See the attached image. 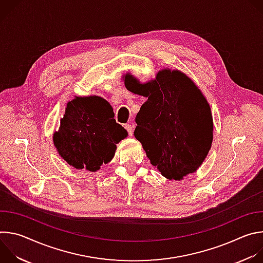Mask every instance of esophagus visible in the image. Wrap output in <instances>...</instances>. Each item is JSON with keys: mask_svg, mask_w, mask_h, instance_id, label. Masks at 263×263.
I'll return each instance as SVG.
<instances>
[{"mask_svg": "<svg viewBox=\"0 0 263 263\" xmlns=\"http://www.w3.org/2000/svg\"><path fill=\"white\" fill-rule=\"evenodd\" d=\"M125 128H126V130L128 131V134H129L130 136H132V135H133V126H132L131 124H126V125H125Z\"/></svg>", "mask_w": 263, "mask_h": 263, "instance_id": "34e87169", "label": "esophagus"}]
</instances>
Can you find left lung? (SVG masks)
Wrapping results in <instances>:
<instances>
[{
  "instance_id": "8db88e82",
  "label": "left lung",
  "mask_w": 263,
  "mask_h": 263,
  "mask_svg": "<svg viewBox=\"0 0 263 263\" xmlns=\"http://www.w3.org/2000/svg\"><path fill=\"white\" fill-rule=\"evenodd\" d=\"M124 79L129 91L146 98L135 119L134 136L152 165L170 180L195 173L213 138L210 106L201 90L178 69H161L144 84L130 73Z\"/></svg>"
}]
</instances>
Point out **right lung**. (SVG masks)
<instances>
[{
  "label": "right lung",
  "mask_w": 263,
  "mask_h": 263,
  "mask_svg": "<svg viewBox=\"0 0 263 263\" xmlns=\"http://www.w3.org/2000/svg\"><path fill=\"white\" fill-rule=\"evenodd\" d=\"M114 118V109L101 97H76L68 102L53 135L59 155L77 170H100L114 158L117 143L128 135Z\"/></svg>",
  "instance_id": "obj_1"
}]
</instances>
